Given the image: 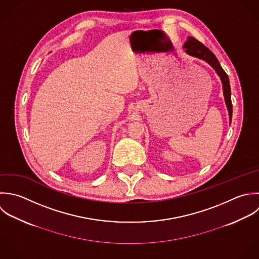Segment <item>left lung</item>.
<instances>
[{
  "instance_id": "8db88e82",
  "label": "left lung",
  "mask_w": 259,
  "mask_h": 259,
  "mask_svg": "<svg viewBox=\"0 0 259 259\" xmlns=\"http://www.w3.org/2000/svg\"><path fill=\"white\" fill-rule=\"evenodd\" d=\"M184 47L186 48V52L188 54L202 58V59L206 60L207 62H209L214 67V69L217 71V73L219 74V76L222 80V83H223V92H224L225 102H226V105L228 108L229 118H230V122H231V120H232V102H231V89H230L229 77H228L227 73L225 72V70L220 65L217 57L208 47H206L203 43H201L199 40H197L194 37H189L188 41L185 43Z\"/></svg>"
}]
</instances>
